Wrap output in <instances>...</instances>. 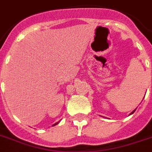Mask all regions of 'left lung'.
Listing matches in <instances>:
<instances>
[{"instance_id": "obj_1", "label": "left lung", "mask_w": 152, "mask_h": 152, "mask_svg": "<svg viewBox=\"0 0 152 152\" xmlns=\"http://www.w3.org/2000/svg\"><path fill=\"white\" fill-rule=\"evenodd\" d=\"M136 110H137V109H135V110H133V111H132V113H130V114H132V113H134V112H135V111H136Z\"/></svg>"}]
</instances>
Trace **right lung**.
<instances>
[{
	"label": "right lung",
	"mask_w": 152,
	"mask_h": 152,
	"mask_svg": "<svg viewBox=\"0 0 152 152\" xmlns=\"http://www.w3.org/2000/svg\"><path fill=\"white\" fill-rule=\"evenodd\" d=\"M58 123H59V121H58V122H57V123H55L54 125H53V126H54V125H57V124H58Z\"/></svg>",
	"instance_id": "add662e5"
}]
</instances>
